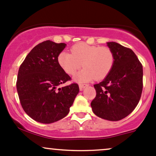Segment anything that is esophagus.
Segmentation results:
<instances>
[{
	"label": "esophagus",
	"instance_id": "esophagus-1",
	"mask_svg": "<svg viewBox=\"0 0 156 156\" xmlns=\"http://www.w3.org/2000/svg\"><path fill=\"white\" fill-rule=\"evenodd\" d=\"M88 86H89L88 84H84V83H80V84H79L80 90H81V91H82V90H83V89L85 88V87H88Z\"/></svg>",
	"mask_w": 156,
	"mask_h": 156
}]
</instances>
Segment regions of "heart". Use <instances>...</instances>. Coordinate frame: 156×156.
Here are the masks:
<instances>
[{"label": "heart", "mask_w": 156, "mask_h": 156, "mask_svg": "<svg viewBox=\"0 0 156 156\" xmlns=\"http://www.w3.org/2000/svg\"><path fill=\"white\" fill-rule=\"evenodd\" d=\"M58 62L65 73L71 75L83 66L84 69L77 74L75 79L85 82L106 78L113 67L115 56L109 47L78 43L72 47L71 53L65 51L60 53Z\"/></svg>", "instance_id": "b5f03b06"}]
</instances>
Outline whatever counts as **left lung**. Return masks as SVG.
<instances>
[{"label": "left lung", "instance_id": "obj_1", "mask_svg": "<svg viewBox=\"0 0 156 156\" xmlns=\"http://www.w3.org/2000/svg\"><path fill=\"white\" fill-rule=\"evenodd\" d=\"M115 56L109 74L94 85L96 96L92 101L93 112L101 119L116 121L126 117L139 102L143 89V66L131 49L107 42Z\"/></svg>", "mask_w": 156, "mask_h": 156}]
</instances>
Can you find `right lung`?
<instances>
[{
  "label": "right lung",
  "instance_id": "add662e5",
  "mask_svg": "<svg viewBox=\"0 0 156 156\" xmlns=\"http://www.w3.org/2000/svg\"><path fill=\"white\" fill-rule=\"evenodd\" d=\"M66 44L46 41L35 46L20 66L16 87L25 112L37 122L51 124L67 115L79 92L60 66L58 56Z\"/></svg>",
  "mask_w": 156,
  "mask_h": 156
}]
</instances>
